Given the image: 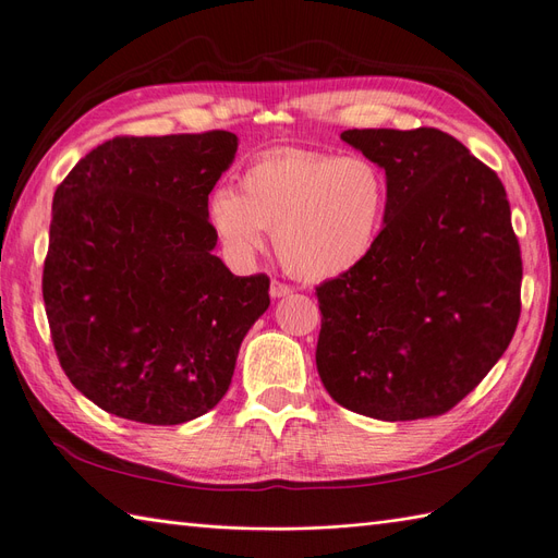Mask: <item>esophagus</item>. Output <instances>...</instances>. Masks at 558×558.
<instances>
[{
    "label": "esophagus",
    "mask_w": 558,
    "mask_h": 558,
    "mask_svg": "<svg viewBox=\"0 0 558 558\" xmlns=\"http://www.w3.org/2000/svg\"><path fill=\"white\" fill-rule=\"evenodd\" d=\"M289 293H293V289L289 283H283V281H279V279H272V283H269V295H272L275 300L277 298H283V295H289Z\"/></svg>",
    "instance_id": "34e87169"
}]
</instances>
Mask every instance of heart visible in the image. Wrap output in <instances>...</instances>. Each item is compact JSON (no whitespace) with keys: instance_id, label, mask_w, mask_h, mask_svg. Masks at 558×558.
I'll use <instances>...</instances> for the list:
<instances>
[{"instance_id":"heart-1","label":"heart","mask_w":558,"mask_h":558,"mask_svg":"<svg viewBox=\"0 0 558 558\" xmlns=\"http://www.w3.org/2000/svg\"><path fill=\"white\" fill-rule=\"evenodd\" d=\"M386 205V177L373 160L277 148L246 165L240 193L211 195L209 221L242 260L263 248L265 230H275L286 269L302 279H332L373 253Z\"/></svg>"}]
</instances>
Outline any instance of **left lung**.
<instances>
[{
	"label": "left lung",
	"mask_w": 558,
	"mask_h": 558,
	"mask_svg": "<svg viewBox=\"0 0 558 558\" xmlns=\"http://www.w3.org/2000/svg\"><path fill=\"white\" fill-rule=\"evenodd\" d=\"M386 172L373 253L316 289V367L342 408L381 421L449 412L508 349L521 251L494 170L435 128L347 130Z\"/></svg>",
	"instance_id": "8db88e82"
}]
</instances>
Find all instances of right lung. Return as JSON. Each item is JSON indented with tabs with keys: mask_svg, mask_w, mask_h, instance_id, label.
<instances>
[{
	"mask_svg": "<svg viewBox=\"0 0 558 558\" xmlns=\"http://www.w3.org/2000/svg\"><path fill=\"white\" fill-rule=\"evenodd\" d=\"M238 154L211 130L116 137L53 195L44 305L64 375L97 408L177 426L216 408L269 307L267 275L214 256L209 193Z\"/></svg>",
	"mask_w": 558,
	"mask_h": 558,
	"instance_id": "1",
	"label": "right lung"
}]
</instances>
